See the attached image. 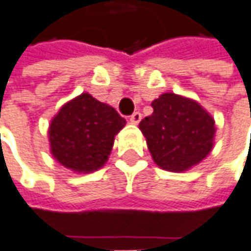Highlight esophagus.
I'll list each match as a JSON object with an SVG mask.
<instances>
[{"label":"esophagus","instance_id":"esophagus-1","mask_svg":"<svg viewBox=\"0 0 251 251\" xmlns=\"http://www.w3.org/2000/svg\"><path fill=\"white\" fill-rule=\"evenodd\" d=\"M140 121H141V114L140 112H133L132 115H130V118H129V122L133 124V125H137Z\"/></svg>","mask_w":251,"mask_h":251}]
</instances>
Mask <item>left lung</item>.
Listing matches in <instances>:
<instances>
[{"label": "left lung", "mask_w": 251, "mask_h": 251, "mask_svg": "<svg viewBox=\"0 0 251 251\" xmlns=\"http://www.w3.org/2000/svg\"><path fill=\"white\" fill-rule=\"evenodd\" d=\"M154 112L140 122L154 162L168 172H185L203 161L214 144V119L195 100L163 93Z\"/></svg>", "instance_id": "8db88e82"}]
</instances>
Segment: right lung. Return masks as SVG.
<instances>
[{
  "label": "right lung",
  "mask_w": 251,
  "mask_h": 251,
  "mask_svg": "<svg viewBox=\"0 0 251 251\" xmlns=\"http://www.w3.org/2000/svg\"><path fill=\"white\" fill-rule=\"evenodd\" d=\"M125 125V118L111 105L82 93L64 104L50 121V152L73 172L92 173L104 166L115 136Z\"/></svg>",
  "instance_id": "right-lung-1"
}]
</instances>
